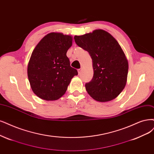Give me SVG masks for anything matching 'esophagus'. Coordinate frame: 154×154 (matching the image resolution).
I'll use <instances>...</instances> for the list:
<instances>
[{
	"instance_id": "1",
	"label": "esophagus",
	"mask_w": 154,
	"mask_h": 154,
	"mask_svg": "<svg viewBox=\"0 0 154 154\" xmlns=\"http://www.w3.org/2000/svg\"><path fill=\"white\" fill-rule=\"evenodd\" d=\"M81 71H82L81 68V69H78V73H79V74H81Z\"/></svg>"
}]
</instances>
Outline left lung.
I'll return each mask as SVG.
<instances>
[{
    "mask_svg": "<svg viewBox=\"0 0 154 154\" xmlns=\"http://www.w3.org/2000/svg\"><path fill=\"white\" fill-rule=\"evenodd\" d=\"M74 40L92 58L93 77L85 84L88 94L100 102L117 97L126 86L128 73V62L118 42L109 32L101 29L75 35Z\"/></svg>",
    "mask_w": 154,
    "mask_h": 154,
    "instance_id": "1",
    "label": "left lung"
}]
</instances>
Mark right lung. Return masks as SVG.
I'll return each mask as SVG.
<instances>
[{
	"mask_svg": "<svg viewBox=\"0 0 154 154\" xmlns=\"http://www.w3.org/2000/svg\"><path fill=\"white\" fill-rule=\"evenodd\" d=\"M72 45L70 35L52 32L44 37L33 51L28 77L32 91L40 98L59 99L65 93L71 79L78 75L66 56Z\"/></svg>",
	"mask_w": 154,
	"mask_h": 154,
	"instance_id": "right-lung-1",
	"label": "right lung"
}]
</instances>
